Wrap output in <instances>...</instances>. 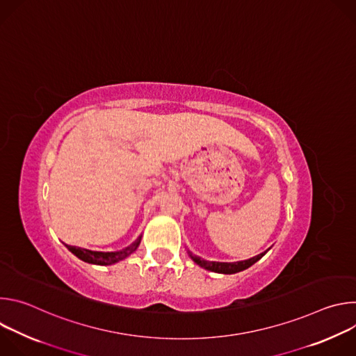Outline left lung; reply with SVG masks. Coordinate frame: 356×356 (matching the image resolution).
<instances>
[{"instance_id":"8db88e82","label":"left lung","mask_w":356,"mask_h":356,"mask_svg":"<svg viewBox=\"0 0 356 356\" xmlns=\"http://www.w3.org/2000/svg\"><path fill=\"white\" fill-rule=\"evenodd\" d=\"M266 252L261 253V255L258 257H253L248 261H242V262H234V264H225V262H209V261H204L195 255H193V253H190L191 259L200 265L201 268H204L207 270H211V272H217V273H224V275H232V273H236V272H241V270H245L248 269L249 266H252L255 262H258Z\"/></svg>"}]
</instances>
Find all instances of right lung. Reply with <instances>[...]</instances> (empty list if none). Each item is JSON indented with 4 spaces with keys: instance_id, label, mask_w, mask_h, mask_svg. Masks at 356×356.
<instances>
[{
    "instance_id": "add662e5",
    "label": "right lung",
    "mask_w": 356,
    "mask_h": 356,
    "mask_svg": "<svg viewBox=\"0 0 356 356\" xmlns=\"http://www.w3.org/2000/svg\"><path fill=\"white\" fill-rule=\"evenodd\" d=\"M140 242V236L128 248L122 249V250H117V252H95V250H88V249H83V248H76L72 245H66V248L74 253V255L87 262V264H94V265H111L115 262H120L122 259H125L127 257H129L132 252L136 250L138 245Z\"/></svg>"
}]
</instances>
